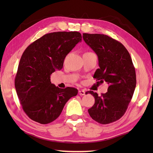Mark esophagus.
<instances>
[{
  "mask_svg": "<svg viewBox=\"0 0 153 153\" xmlns=\"http://www.w3.org/2000/svg\"><path fill=\"white\" fill-rule=\"evenodd\" d=\"M78 93L79 95H85V92L84 90H79Z\"/></svg>",
  "mask_w": 153,
  "mask_h": 153,
  "instance_id": "obj_1",
  "label": "esophagus"
}]
</instances>
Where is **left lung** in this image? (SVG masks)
Segmentation results:
<instances>
[{
	"mask_svg": "<svg viewBox=\"0 0 153 153\" xmlns=\"http://www.w3.org/2000/svg\"><path fill=\"white\" fill-rule=\"evenodd\" d=\"M83 40L95 51L99 68L93 77L108 84V91L95 97V104L88 110L90 116L101 124L116 122L126 112L136 86L135 70L129 52L120 42L104 34L83 33Z\"/></svg>",
	"mask_w": 153,
	"mask_h": 153,
	"instance_id": "obj_1",
	"label": "left lung"
}]
</instances>
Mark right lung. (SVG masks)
I'll return each instance as SVG.
<instances>
[{"mask_svg":"<svg viewBox=\"0 0 153 153\" xmlns=\"http://www.w3.org/2000/svg\"><path fill=\"white\" fill-rule=\"evenodd\" d=\"M77 31L44 35L26 48L20 58L15 87L22 108L29 118L41 124L56 120L71 97L73 87L60 89L51 82V75L63 67L66 55L82 41Z\"/></svg>","mask_w":153,"mask_h":153,"instance_id":"right-lung-1","label":"right lung"}]
</instances>
